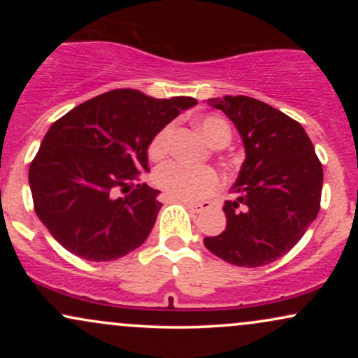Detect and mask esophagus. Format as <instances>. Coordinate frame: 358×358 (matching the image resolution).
Wrapping results in <instances>:
<instances>
[{"instance_id":"1","label":"esophagus","mask_w":358,"mask_h":358,"mask_svg":"<svg viewBox=\"0 0 358 358\" xmlns=\"http://www.w3.org/2000/svg\"><path fill=\"white\" fill-rule=\"evenodd\" d=\"M187 207L190 208L192 212L199 213V212L207 210V208H210L212 203L210 202H187Z\"/></svg>"}]
</instances>
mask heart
Returning <instances> with one entry per match:
<instances>
[{
  "label": "heart",
  "mask_w": 358,
  "mask_h": 358,
  "mask_svg": "<svg viewBox=\"0 0 358 358\" xmlns=\"http://www.w3.org/2000/svg\"><path fill=\"white\" fill-rule=\"evenodd\" d=\"M203 138L215 148H224L231 141V127L222 117L205 116L199 121ZM171 126L163 127L150 145V156L158 159L166 153ZM155 185L170 200H199L210 195L220 185L217 171L210 166H192L182 162L165 163L155 171Z\"/></svg>",
  "instance_id": "heart-1"
}]
</instances>
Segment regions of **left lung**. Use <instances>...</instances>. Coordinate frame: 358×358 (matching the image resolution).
Wrapping results in <instances>:
<instances>
[{
    "label": "left lung",
    "mask_w": 358,
    "mask_h": 358,
    "mask_svg": "<svg viewBox=\"0 0 358 358\" xmlns=\"http://www.w3.org/2000/svg\"><path fill=\"white\" fill-rule=\"evenodd\" d=\"M239 131L245 159L222 207L225 231L205 248L241 268H259L293 249L316 219L323 168L298 121L248 96L208 99Z\"/></svg>",
    "instance_id": "left-lung-1"
}]
</instances>
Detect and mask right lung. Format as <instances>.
<instances>
[{
    "instance_id": "add662e5",
    "label": "right lung",
    "mask_w": 358,
    "mask_h": 358,
    "mask_svg": "<svg viewBox=\"0 0 358 358\" xmlns=\"http://www.w3.org/2000/svg\"><path fill=\"white\" fill-rule=\"evenodd\" d=\"M195 104L193 97L114 89L53 122L28 171L35 212L53 239L97 262L138 249L163 205L159 192L141 182L148 148Z\"/></svg>"
}]
</instances>
